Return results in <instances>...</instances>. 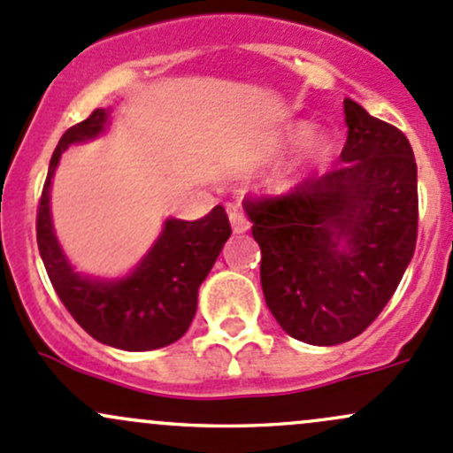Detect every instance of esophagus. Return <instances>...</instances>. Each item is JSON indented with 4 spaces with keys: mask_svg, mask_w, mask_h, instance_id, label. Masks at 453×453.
Listing matches in <instances>:
<instances>
[{
    "mask_svg": "<svg viewBox=\"0 0 453 453\" xmlns=\"http://www.w3.org/2000/svg\"><path fill=\"white\" fill-rule=\"evenodd\" d=\"M230 223L234 234H242V232L250 230V221H247V217L241 211H230Z\"/></svg>",
    "mask_w": 453,
    "mask_h": 453,
    "instance_id": "esophagus-1",
    "label": "esophagus"
}]
</instances>
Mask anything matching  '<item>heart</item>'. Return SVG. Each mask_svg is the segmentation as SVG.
<instances>
[{"label": "heart", "instance_id": "b5f03b06", "mask_svg": "<svg viewBox=\"0 0 453 453\" xmlns=\"http://www.w3.org/2000/svg\"><path fill=\"white\" fill-rule=\"evenodd\" d=\"M308 134H311V126H297L293 132L295 139H306Z\"/></svg>", "mask_w": 453, "mask_h": 453}]
</instances>
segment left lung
Segmentation results:
<instances>
[{"label": "left lung", "instance_id": "left-lung-1", "mask_svg": "<svg viewBox=\"0 0 453 453\" xmlns=\"http://www.w3.org/2000/svg\"><path fill=\"white\" fill-rule=\"evenodd\" d=\"M345 123L342 165L284 195L245 199L266 306L311 345L363 334L417 245V163L406 134L349 97Z\"/></svg>", "mask_w": 453, "mask_h": 453}]
</instances>
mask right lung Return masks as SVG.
<instances>
[{
  "label": "right lung",
  "mask_w": 453,
  "mask_h": 453,
  "mask_svg": "<svg viewBox=\"0 0 453 453\" xmlns=\"http://www.w3.org/2000/svg\"><path fill=\"white\" fill-rule=\"evenodd\" d=\"M106 123L108 111L97 108L58 141L38 202V251L60 302L93 339L126 351L158 349L188 330L197 311V290L232 234L230 219L223 206H214L197 221L166 219L163 234L127 278L106 282L75 273L51 226V178L66 147L95 139Z\"/></svg>",
  "instance_id": "obj_1"
}]
</instances>
